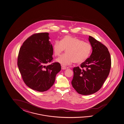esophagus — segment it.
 <instances>
[{"instance_id": "obj_1", "label": "esophagus", "mask_w": 124, "mask_h": 124, "mask_svg": "<svg viewBox=\"0 0 124 124\" xmlns=\"http://www.w3.org/2000/svg\"><path fill=\"white\" fill-rule=\"evenodd\" d=\"M68 67H65V66H61V69H62V70H65V69H68Z\"/></svg>"}]
</instances>
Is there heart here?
<instances>
[{"label":"heart","mask_w":124,"mask_h":124,"mask_svg":"<svg viewBox=\"0 0 124 124\" xmlns=\"http://www.w3.org/2000/svg\"><path fill=\"white\" fill-rule=\"evenodd\" d=\"M66 49V53L56 60L63 66L69 65L73 63H82L88 58L92 51L91 45L82 40L69 35L62 38L61 41L56 40L53 45L55 56L61 55Z\"/></svg>","instance_id":"heart-1"}]
</instances>
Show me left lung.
Wrapping results in <instances>:
<instances>
[{"label": "left lung", "instance_id": "obj_1", "mask_svg": "<svg viewBox=\"0 0 124 124\" xmlns=\"http://www.w3.org/2000/svg\"><path fill=\"white\" fill-rule=\"evenodd\" d=\"M93 51L90 57L79 67L73 68L72 86L79 94L88 95L99 90L108 78L111 58L107 47L89 36Z\"/></svg>", "mask_w": 124, "mask_h": 124}]
</instances>
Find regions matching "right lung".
I'll use <instances>...</instances> for the list:
<instances>
[{
	"mask_svg": "<svg viewBox=\"0 0 124 124\" xmlns=\"http://www.w3.org/2000/svg\"><path fill=\"white\" fill-rule=\"evenodd\" d=\"M48 33L35 34L23 42L19 50L17 65L23 82L31 89L46 91L55 82L61 64L53 60V46Z\"/></svg>",
	"mask_w": 124,
	"mask_h": 124,
	"instance_id": "1",
	"label": "right lung"
}]
</instances>
